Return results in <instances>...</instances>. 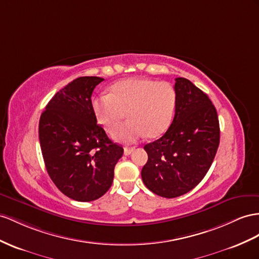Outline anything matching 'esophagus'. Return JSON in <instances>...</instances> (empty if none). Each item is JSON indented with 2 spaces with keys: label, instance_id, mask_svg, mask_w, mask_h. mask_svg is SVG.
Instances as JSON below:
<instances>
[{
  "label": "esophagus",
  "instance_id": "esophagus-1",
  "mask_svg": "<svg viewBox=\"0 0 259 259\" xmlns=\"http://www.w3.org/2000/svg\"><path fill=\"white\" fill-rule=\"evenodd\" d=\"M134 151H135V148H124L123 153H124V155H129V154H131Z\"/></svg>",
  "mask_w": 259,
  "mask_h": 259
}]
</instances>
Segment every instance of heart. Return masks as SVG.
Segmentation results:
<instances>
[{
	"label": "heart",
	"instance_id": "b5f03b06",
	"mask_svg": "<svg viewBox=\"0 0 259 259\" xmlns=\"http://www.w3.org/2000/svg\"><path fill=\"white\" fill-rule=\"evenodd\" d=\"M175 105L176 92L168 82L131 77L112 85L109 95L93 99L92 108L107 131L115 130L127 112L129 121L112 136L119 142L130 144L145 136H162L173 119Z\"/></svg>",
	"mask_w": 259,
	"mask_h": 259
}]
</instances>
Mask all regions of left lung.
<instances>
[{
	"instance_id": "8db88e82",
	"label": "left lung",
	"mask_w": 259,
	"mask_h": 259,
	"mask_svg": "<svg viewBox=\"0 0 259 259\" xmlns=\"http://www.w3.org/2000/svg\"><path fill=\"white\" fill-rule=\"evenodd\" d=\"M175 116L158 140L144 145L141 176L152 193L165 198L187 194L202 181L220 143L217 109L189 79L177 77Z\"/></svg>"
}]
</instances>
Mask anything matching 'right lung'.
Instances as JSON below:
<instances>
[{
	"mask_svg": "<svg viewBox=\"0 0 259 259\" xmlns=\"http://www.w3.org/2000/svg\"><path fill=\"white\" fill-rule=\"evenodd\" d=\"M104 78L73 79L50 99L39 120L46 168L58 189L76 201H93L107 193L121 145L106 135L92 108V93Z\"/></svg>",
	"mask_w": 259,
	"mask_h": 259,
	"instance_id": "add662e5",
	"label": "right lung"
}]
</instances>
